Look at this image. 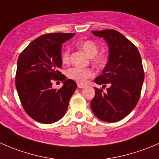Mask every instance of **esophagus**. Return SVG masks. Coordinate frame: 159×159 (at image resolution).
<instances>
[{
  "mask_svg": "<svg viewBox=\"0 0 159 159\" xmlns=\"http://www.w3.org/2000/svg\"><path fill=\"white\" fill-rule=\"evenodd\" d=\"M86 86L84 85V84H81V83H78V88H79V89H84V88H85Z\"/></svg>",
  "mask_w": 159,
  "mask_h": 159,
  "instance_id": "esophagus-1",
  "label": "esophagus"
}]
</instances>
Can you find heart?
I'll list each match as a JSON object with an SVG mask.
<instances>
[{"label":"heart","instance_id":"heart-1","mask_svg":"<svg viewBox=\"0 0 159 159\" xmlns=\"http://www.w3.org/2000/svg\"><path fill=\"white\" fill-rule=\"evenodd\" d=\"M78 47L82 50L89 57L91 58V62L96 67H102L105 63V57L102 54H98V46L94 41L87 40L78 43ZM70 60V49L66 48L61 54V61L64 64H67ZM94 71L91 68H81L74 67L67 71V76L70 79L79 83H85L86 81L94 76Z\"/></svg>","mask_w":159,"mask_h":159}]
</instances>
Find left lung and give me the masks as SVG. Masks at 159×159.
Returning a JSON list of instances; mask_svg holds the SVG:
<instances>
[{"label": "left lung", "mask_w": 159, "mask_h": 159, "mask_svg": "<svg viewBox=\"0 0 159 159\" xmlns=\"http://www.w3.org/2000/svg\"><path fill=\"white\" fill-rule=\"evenodd\" d=\"M92 33L103 38L109 49L107 65L94 81L103 88L110 84V87L105 92L94 88L91 108L99 119L115 122L125 118L139 102L145 78L142 58L135 45L117 30H92Z\"/></svg>", "instance_id": "1"}]
</instances>
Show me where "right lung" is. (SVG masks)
<instances>
[{"instance_id":"right-lung-1","label":"right lung","mask_w":159,"mask_h":159,"mask_svg":"<svg viewBox=\"0 0 159 159\" xmlns=\"http://www.w3.org/2000/svg\"><path fill=\"white\" fill-rule=\"evenodd\" d=\"M74 33L43 34L30 43L17 59L15 85L26 113L35 121L51 124L66 113L77 84L59 71L62 66V44ZM52 80H61L63 86L52 89Z\"/></svg>"}]
</instances>
